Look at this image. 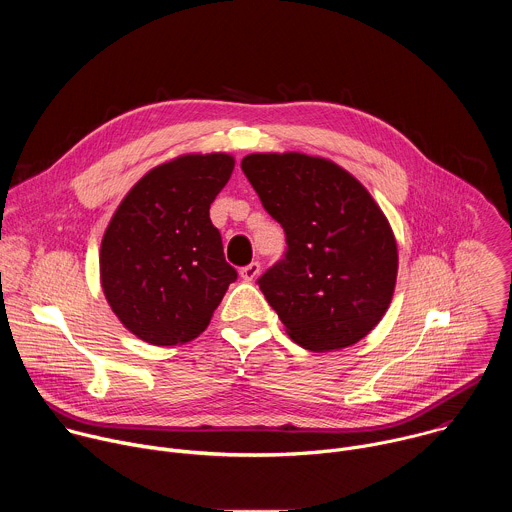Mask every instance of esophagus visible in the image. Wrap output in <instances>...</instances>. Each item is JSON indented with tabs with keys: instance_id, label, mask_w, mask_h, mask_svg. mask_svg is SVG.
<instances>
[{
	"instance_id": "obj_1",
	"label": "esophagus",
	"mask_w": 512,
	"mask_h": 512,
	"mask_svg": "<svg viewBox=\"0 0 512 512\" xmlns=\"http://www.w3.org/2000/svg\"><path fill=\"white\" fill-rule=\"evenodd\" d=\"M259 273H261V263H259V261H253V263H249V265H245V267L241 269V277H243L245 281H253Z\"/></svg>"
}]
</instances>
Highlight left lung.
I'll return each instance as SVG.
<instances>
[{"label":"left lung","mask_w":512,"mask_h":512,"mask_svg":"<svg viewBox=\"0 0 512 512\" xmlns=\"http://www.w3.org/2000/svg\"><path fill=\"white\" fill-rule=\"evenodd\" d=\"M241 168L285 231L283 259L257 281L285 332L314 352L356 344L393 300L399 257L387 216L326 158L251 154Z\"/></svg>","instance_id":"8db88e82"}]
</instances>
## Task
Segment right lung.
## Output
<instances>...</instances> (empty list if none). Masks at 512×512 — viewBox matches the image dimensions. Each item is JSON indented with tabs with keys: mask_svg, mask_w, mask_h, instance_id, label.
<instances>
[{
	"mask_svg": "<svg viewBox=\"0 0 512 512\" xmlns=\"http://www.w3.org/2000/svg\"><path fill=\"white\" fill-rule=\"evenodd\" d=\"M233 168L229 154H186L150 170L117 206L101 241V285L137 338L194 340L237 279L208 212Z\"/></svg>",
	"mask_w": 512,
	"mask_h": 512,
	"instance_id": "obj_1",
	"label": "right lung"
}]
</instances>
